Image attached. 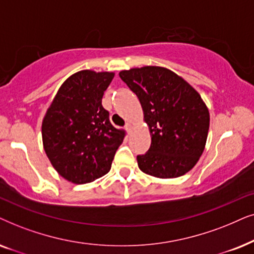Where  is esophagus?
Returning a JSON list of instances; mask_svg holds the SVG:
<instances>
[{
  "instance_id": "esophagus-1",
  "label": "esophagus",
  "mask_w": 254,
  "mask_h": 254,
  "mask_svg": "<svg viewBox=\"0 0 254 254\" xmlns=\"http://www.w3.org/2000/svg\"><path fill=\"white\" fill-rule=\"evenodd\" d=\"M125 130H127V132H130V131L132 130V124H131V123H127V124H125Z\"/></svg>"
}]
</instances>
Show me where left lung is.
I'll return each instance as SVG.
<instances>
[{"mask_svg": "<svg viewBox=\"0 0 254 254\" xmlns=\"http://www.w3.org/2000/svg\"><path fill=\"white\" fill-rule=\"evenodd\" d=\"M120 77L139 99L151 132L148 151L137 155L140 171L160 179L190 171L203 153L210 122L200 94L164 67L122 70Z\"/></svg>", "mask_w": 254, "mask_h": 254, "instance_id": "left-lung-1", "label": "left lung"}]
</instances>
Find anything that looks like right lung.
Here are the masks:
<instances>
[{
  "mask_svg": "<svg viewBox=\"0 0 254 254\" xmlns=\"http://www.w3.org/2000/svg\"><path fill=\"white\" fill-rule=\"evenodd\" d=\"M113 72L84 69L59 88L43 120L44 150L64 179L82 185L103 177L111 168L125 132L110 123L102 97Z\"/></svg>",
  "mask_w": 254,
  "mask_h": 254,
  "instance_id": "1",
  "label": "right lung"
}]
</instances>
